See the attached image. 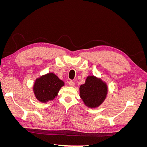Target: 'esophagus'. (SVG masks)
<instances>
[{
    "mask_svg": "<svg viewBox=\"0 0 147 147\" xmlns=\"http://www.w3.org/2000/svg\"><path fill=\"white\" fill-rule=\"evenodd\" d=\"M69 84L70 86H74L75 85V83L71 80V81L69 82Z\"/></svg>",
    "mask_w": 147,
    "mask_h": 147,
    "instance_id": "34e87169",
    "label": "esophagus"
}]
</instances>
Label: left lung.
<instances>
[{"instance_id": "8db88e82", "label": "left lung", "mask_w": 147, "mask_h": 147, "mask_svg": "<svg viewBox=\"0 0 147 147\" xmlns=\"http://www.w3.org/2000/svg\"><path fill=\"white\" fill-rule=\"evenodd\" d=\"M108 93V87L101 78L88 76L85 83L80 87V96L89 108H97L103 103Z\"/></svg>"}]
</instances>
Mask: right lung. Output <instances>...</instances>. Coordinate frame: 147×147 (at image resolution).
Listing matches in <instances>:
<instances>
[{
	"label": "right lung",
	"instance_id": "obj_1",
	"mask_svg": "<svg viewBox=\"0 0 147 147\" xmlns=\"http://www.w3.org/2000/svg\"><path fill=\"white\" fill-rule=\"evenodd\" d=\"M63 86L64 82L57 75L53 72L48 73L35 80L33 86L34 94L38 100L46 103L54 100Z\"/></svg>",
	"mask_w": 147,
	"mask_h": 147
}]
</instances>
